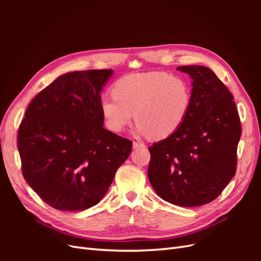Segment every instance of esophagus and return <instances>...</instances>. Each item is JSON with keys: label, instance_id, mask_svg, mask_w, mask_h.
<instances>
[{"label": "esophagus", "instance_id": "34e87169", "mask_svg": "<svg viewBox=\"0 0 261 261\" xmlns=\"http://www.w3.org/2000/svg\"><path fill=\"white\" fill-rule=\"evenodd\" d=\"M141 147H145V145L141 144V143H138V141H134V143H133V148H134V149L141 148Z\"/></svg>", "mask_w": 261, "mask_h": 261}]
</instances>
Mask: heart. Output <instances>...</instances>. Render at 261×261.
<instances>
[{"label": "heart", "mask_w": 261, "mask_h": 261, "mask_svg": "<svg viewBox=\"0 0 261 261\" xmlns=\"http://www.w3.org/2000/svg\"><path fill=\"white\" fill-rule=\"evenodd\" d=\"M113 94L100 99L107 127L122 132L135 116L136 130L152 139H163L183 124L192 103L189 85L165 72L130 73L114 83Z\"/></svg>", "instance_id": "obj_1"}]
</instances>
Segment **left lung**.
<instances>
[{
  "instance_id": "obj_1",
  "label": "left lung",
  "mask_w": 261,
  "mask_h": 261,
  "mask_svg": "<svg viewBox=\"0 0 261 261\" xmlns=\"http://www.w3.org/2000/svg\"><path fill=\"white\" fill-rule=\"evenodd\" d=\"M176 69L192 78L191 109L175 133L148 148V178L163 200L198 207L216 199L235 175L241 121L232 93L210 68Z\"/></svg>"
}]
</instances>
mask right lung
I'll return each instance as SVG.
<instances>
[{
	"instance_id": "add662e5",
	"label": "right lung",
	"mask_w": 261,
	"mask_h": 261,
	"mask_svg": "<svg viewBox=\"0 0 261 261\" xmlns=\"http://www.w3.org/2000/svg\"><path fill=\"white\" fill-rule=\"evenodd\" d=\"M112 69L59 76L30 102L18 129L22 175L58 210L78 211L100 202L130 140L103 127L100 93Z\"/></svg>"
}]
</instances>
